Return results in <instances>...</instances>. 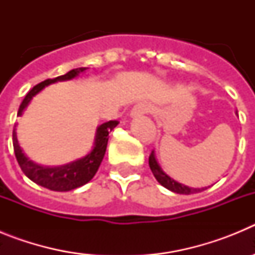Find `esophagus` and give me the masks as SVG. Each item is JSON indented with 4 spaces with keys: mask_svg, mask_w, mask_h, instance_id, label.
Masks as SVG:
<instances>
[{
    "mask_svg": "<svg viewBox=\"0 0 255 255\" xmlns=\"http://www.w3.org/2000/svg\"><path fill=\"white\" fill-rule=\"evenodd\" d=\"M150 106L147 102H139L132 107L131 110V116H140V115L147 114L149 112Z\"/></svg>",
    "mask_w": 255,
    "mask_h": 255,
    "instance_id": "1",
    "label": "esophagus"
}]
</instances>
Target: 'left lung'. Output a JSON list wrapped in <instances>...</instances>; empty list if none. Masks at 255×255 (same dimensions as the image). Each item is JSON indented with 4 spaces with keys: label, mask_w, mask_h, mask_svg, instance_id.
<instances>
[{
    "label": "left lung",
    "mask_w": 255,
    "mask_h": 255,
    "mask_svg": "<svg viewBox=\"0 0 255 255\" xmlns=\"http://www.w3.org/2000/svg\"><path fill=\"white\" fill-rule=\"evenodd\" d=\"M149 167L152 170L153 175H154L155 180L161 184L162 186H164L168 190L173 191V193H177V194H194V193H199V191L206 190L207 188H189V186L184 185V184H180V182L175 181L173 179H171L167 173L163 172V170L161 168V166L158 164L157 159H155L154 150H152L149 155Z\"/></svg>",
    "instance_id": "1"
}]
</instances>
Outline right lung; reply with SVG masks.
Listing matches in <instances>:
<instances>
[{"label":"right lung","mask_w":255,"mask_h":255,"mask_svg":"<svg viewBox=\"0 0 255 255\" xmlns=\"http://www.w3.org/2000/svg\"><path fill=\"white\" fill-rule=\"evenodd\" d=\"M85 70H87V67L73 69L70 70L69 73L65 74V75L57 76L55 79H47L44 82L35 85L31 91L28 92L25 98L22 100L21 105L19 107V111H17V116H21L26 106L33 100V97L37 96L47 85L52 84V83L61 82V80H71V79L76 78L80 73L85 71ZM117 124L119 123L114 120L107 121V123L98 126L96 132V139H94L93 149L88 153L85 157H83V158L70 162V163L64 164V166H57V167L40 166V164H37L33 161H30L24 154V152H22V149L19 145V141H17L16 124H15L12 131L13 152H15V155H16L20 168L22 170V172L25 173V176H28L31 181H34L35 184L44 186V188L49 189V190H73V189L79 188V186L85 185L87 182H89L94 177L103 157H105L106 148H107L108 143V134H110V131H112L114 128H116Z\"/></svg>","instance_id":"right-lung-1"}]
</instances>
